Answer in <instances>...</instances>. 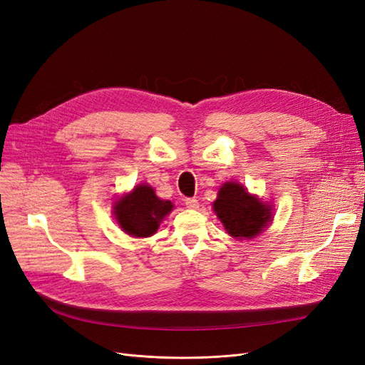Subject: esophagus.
I'll list each match as a JSON object with an SVG mask.
<instances>
[{
    "instance_id": "1",
    "label": "esophagus",
    "mask_w": 365,
    "mask_h": 365,
    "mask_svg": "<svg viewBox=\"0 0 365 365\" xmlns=\"http://www.w3.org/2000/svg\"><path fill=\"white\" fill-rule=\"evenodd\" d=\"M185 207L190 208V210H196L197 207H200V202H197L196 197H187V200H185Z\"/></svg>"
}]
</instances>
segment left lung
Returning a JSON list of instances; mask_svg holds the SVG:
<instances>
[{
	"label": "left lung",
	"instance_id": "obj_1",
	"mask_svg": "<svg viewBox=\"0 0 365 365\" xmlns=\"http://www.w3.org/2000/svg\"><path fill=\"white\" fill-rule=\"evenodd\" d=\"M213 212L227 233L240 240L259 236L272 220L271 205L235 181L220 185Z\"/></svg>",
	"mask_w": 365,
	"mask_h": 365
}]
</instances>
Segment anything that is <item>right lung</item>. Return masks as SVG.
<instances>
[{"label": "right lung", "mask_w": 365, "mask_h": 365, "mask_svg": "<svg viewBox=\"0 0 365 365\" xmlns=\"http://www.w3.org/2000/svg\"><path fill=\"white\" fill-rule=\"evenodd\" d=\"M173 208L170 201L160 200L153 187L138 184L129 193L117 197L113 213L120 228L132 237H149L157 233L161 220Z\"/></svg>", "instance_id": "obj_1"}]
</instances>
